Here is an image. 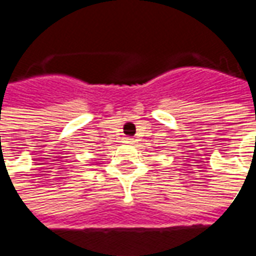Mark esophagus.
Wrapping results in <instances>:
<instances>
[{
    "label": "esophagus",
    "instance_id": "1",
    "mask_svg": "<svg viewBox=\"0 0 256 256\" xmlns=\"http://www.w3.org/2000/svg\"><path fill=\"white\" fill-rule=\"evenodd\" d=\"M123 142H124V144H134V138H132V137H126V138L123 140Z\"/></svg>",
    "mask_w": 256,
    "mask_h": 256
}]
</instances>
